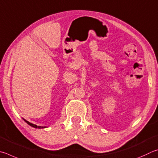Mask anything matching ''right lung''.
I'll list each match as a JSON object with an SVG mask.
<instances>
[{"label": "right lung", "instance_id": "right-lung-1", "mask_svg": "<svg viewBox=\"0 0 158 158\" xmlns=\"http://www.w3.org/2000/svg\"><path fill=\"white\" fill-rule=\"evenodd\" d=\"M23 119L26 121V122L28 124L29 126H32V127H33V128H38V129H41V128H47L46 126H37V125H35V124H33V123H30V122H29L28 121H27V120H26L25 119V118H23Z\"/></svg>", "mask_w": 158, "mask_h": 158}]
</instances>
